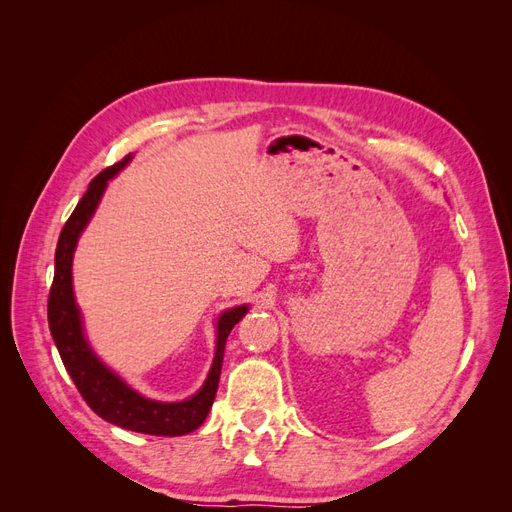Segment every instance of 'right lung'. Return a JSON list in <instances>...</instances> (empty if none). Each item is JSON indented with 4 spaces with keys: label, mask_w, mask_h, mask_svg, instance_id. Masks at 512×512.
<instances>
[{
    "label": "right lung",
    "mask_w": 512,
    "mask_h": 512,
    "mask_svg": "<svg viewBox=\"0 0 512 512\" xmlns=\"http://www.w3.org/2000/svg\"><path fill=\"white\" fill-rule=\"evenodd\" d=\"M130 162L132 153L115 166L102 170L89 183L85 196L72 211L66 226L61 228L55 250V277L49 294V329L76 389L100 418L123 429L149 433V436H185V433L203 425L213 406L222 374L226 339L232 327L250 312V305L230 307L220 314L218 322H215V354L207 380L192 397L183 401L149 399L134 391L126 380L102 363L85 335L83 314L72 286V260L76 243H79L89 220L94 218L108 181Z\"/></svg>",
    "instance_id": "add662e5"
}]
</instances>
